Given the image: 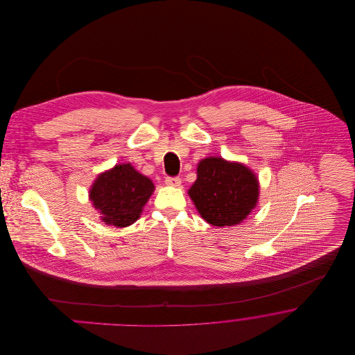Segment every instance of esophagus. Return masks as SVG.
I'll return each instance as SVG.
<instances>
[{"label": "esophagus", "instance_id": "esophagus-1", "mask_svg": "<svg viewBox=\"0 0 355 355\" xmlns=\"http://www.w3.org/2000/svg\"><path fill=\"white\" fill-rule=\"evenodd\" d=\"M181 178L180 177H166V180H165V184L169 186H174V187H178V186H181Z\"/></svg>", "mask_w": 355, "mask_h": 355}]
</instances>
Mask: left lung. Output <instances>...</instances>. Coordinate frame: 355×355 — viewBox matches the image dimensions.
<instances>
[{
  "label": "left lung",
  "instance_id": "1",
  "mask_svg": "<svg viewBox=\"0 0 355 355\" xmlns=\"http://www.w3.org/2000/svg\"><path fill=\"white\" fill-rule=\"evenodd\" d=\"M189 196L203 220L214 226H234L255 207L259 184L252 170L220 157L200 161L197 181Z\"/></svg>",
  "mask_w": 355,
  "mask_h": 355
}]
</instances>
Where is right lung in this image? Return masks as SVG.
Returning a JSON list of instances; mask_svg holds the SVG:
<instances>
[{
	"label": "right lung",
	"instance_id": "add662e5",
	"mask_svg": "<svg viewBox=\"0 0 355 355\" xmlns=\"http://www.w3.org/2000/svg\"><path fill=\"white\" fill-rule=\"evenodd\" d=\"M154 191L152 181L130 164L116 165L98 175L89 198L107 225L126 227L139 218Z\"/></svg>",
	"mask_w": 355,
	"mask_h": 355
}]
</instances>
